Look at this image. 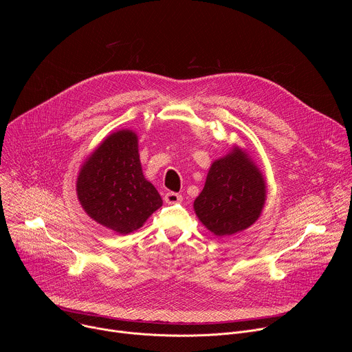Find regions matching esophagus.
<instances>
[{
	"mask_svg": "<svg viewBox=\"0 0 352 352\" xmlns=\"http://www.w3.org/2000/svg\"><path fill=\"white\" fill-rule=\"evenodd\" d=\"M164 200H166V204H170V205L179 204V202H182V196L175 192H167L164 196Z\"/></svg>",
	"mask_w": 352,
	"mask_h": 352,
	"instance_id": "34e87169",
	"label": "esophagus"
}]
</instances>
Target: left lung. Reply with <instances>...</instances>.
<instances>
[{
    "instance_id": "8db88e82",
    "label": "left lung",
    "mask_w": 352,
    "mask_h": 352,
    "mask_svg": "<svg viewBox=\"0 0 352 352\" xmlns=\"http://www.w3.org/2000/svg\"><path fill=\"white\" fill-rule=\"evenodd\" d=\"M266 182L245 150L235 146L213 162L204 190L195 199L197 219L216 236L246 230L262 214Z\"/></svg>"
}]
</instances>
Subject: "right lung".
Segmentation results:
<instances>
[{"instance_id": "add662e5", "label": "right lung", "mask_w": 352, "mask_h": 352, "mask_svg": "<svg viewBox=\"0 0 352 352\" xmlns=\"http://www.w3.org/2000/svg\"><path fill=\"white\" fill-rule=\"evenodd\" d=\"M76 193L90 219L118 234L140 228L163 205L142 173L138 136L129 129L111 133L96 147L79 171Z\"/></svg>"}]
</instances>
